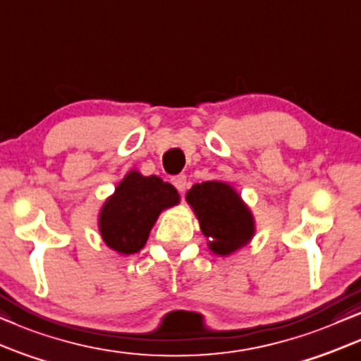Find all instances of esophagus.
<instances>
[{"mask_svg": "<svg viewBox=\"0 0 361 361\" xmlns=\"http://www.w3.org/2000/svg\"><path fill=\"white\" fill-rule=\"evenodd\" d=\"M171 183L175 185V188L178 191H185L186 186H188V180H186V175H178L175 178H171Z\"/></svg>", "mask_w": 361, "mask_h": 361, "instance_id": "1", "label": "esophagus"}]
</instances>
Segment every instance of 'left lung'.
<instances>
[{
  "label": "left lung",
  "instance_id": "1",
  "mask_svg": "<svg viewBox=\"0 0 361 361\" xmlns=\"http://www.w3.org/2000/svg\"><path fill=\"white\" fill-rule=\"evenodd\" d=\"M186 201L193 206L201 231L214 254L229 256L252 238L251 211L229 185L221 181L195 185L186 195Z\"/></svg>",
  "mask_w": 361,
  "mask_h": 361
}]
</instances>
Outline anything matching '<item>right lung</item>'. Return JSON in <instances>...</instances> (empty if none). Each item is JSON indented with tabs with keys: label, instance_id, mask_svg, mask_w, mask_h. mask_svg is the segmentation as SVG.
Wrapping results in <instances>:
<instances>
[{
	"label": "right lung",
	"instance_id": "1",
	"mask_svg": "<svg viewBox=\"0 0 361 361\" xmlns=\"http://www.w3.org/2000/svg\"><path fill=\"white\" fill-rule=\"evenodd\" d=\"M180 201L178 191L158 176H142L130 171L105 201L99 229L109 247L120 254L138 252L158 214Z\"/></svg>",
	"mask_w": 361,
	"mask_h": 361
}]
</instances>
